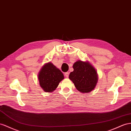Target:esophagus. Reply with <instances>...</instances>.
<instances>
[{"label":"esophagus","instance_id":"34e87169","mask_svg":"<svg viewBox=\"0 0 131 131\" xmlns=\"http://www.w3.org/2000/svg\"><path fill=\"white\" fill-rule=\"evenodd\" d=\"M65 75V76L66 77V78H69V72H66L64 73Z\"/></svg>","mask_w":131,"mask_h":131}]
</instances>
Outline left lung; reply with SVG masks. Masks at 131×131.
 <instances>
[{"label": "left lung", "instance_id": "obj_1", "mask_svg": "<svg viewBox=\"0 0 131 131\" xmlns=\"http://www.w3.org/2000/svg\"><path fill=\"white\" fill-rule=\"evenodd\" d=\"M73 71L70 73L69 79L75 88L82 93H89L95 88L98 81L95 69L88 61L78 60L73 65Z\"/></svg>", "mask_w": 131, "mask_h": 131}]
</instances>
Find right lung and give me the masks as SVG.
<instances>
[{"label":"right lung","instance_id":"obj_1","mask_svg":"<svg viewBox=\"0 0 131 131\" xmlns=\"http://www.w3.org/2000/svg\"><path fill=\"white\" fill-rule=\"evenodd\" d=\"M63 79L62 72L50 62L42 67L38 74L40 86L46 92L54 91Z\"/></svg>","mask_w":131,"mask_h":131}]
</instances>
